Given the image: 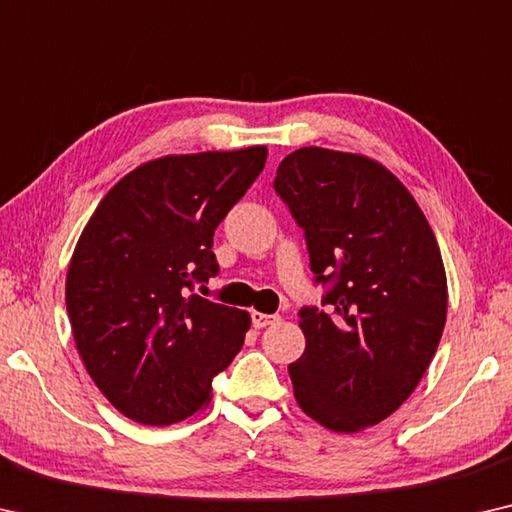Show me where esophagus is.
<instances>
[{"mask_svg": "<svg viewBox=\"0 0 512 512\" xmlns=\"http://www.w3.org/2000/svg\"><path fill=\"white\" fill-rule=\"evenodd\" d=\"M279 320V316H274V313H258L254 311L251 313V322H254L256 329H263V327H270L274 322Z\"/></svg>", "mask_w": 512, "mask_h": 512, "instance_id": "1", "label": "esophagus"}]
</instances>
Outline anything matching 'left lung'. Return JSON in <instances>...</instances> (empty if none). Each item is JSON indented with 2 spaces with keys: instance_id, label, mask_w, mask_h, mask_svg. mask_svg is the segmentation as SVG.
<instances>
[{
  "instance_id": "8db88e82",
  "label": "left lung",
  "mask_w": 512,
  "mask_h": 512,
  "mask_svg": "<svg viewBox=\"0 0 512 512\" xmlns=\"http://www.w3.org/2000/svg\"><path fill=\"white\" fill-rule=\"evenodd\" d=\"M274 190L327 286L304 306V355L288 366L297 405L334 432L375 426L412 396L446 322V272L426 215L371 157L306 146Z\"/></svg>"
}]
</instances>
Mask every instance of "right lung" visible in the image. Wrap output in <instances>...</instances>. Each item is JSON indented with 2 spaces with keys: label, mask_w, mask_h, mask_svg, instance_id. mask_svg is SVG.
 Listing matches in <instances>:
<instances>
[{
  "label": "right lung",
  "mask_w": 512,
  "mask_h": 512,
  "mask_svg": "<svg viewBox=\"0 0 512 512\" xmlns=\"http://www.w3.org/2000/svg\"><path fill=\"white\" fill-rule=\"evenodd\" d=\"M265 160L251 146L146 162L84 226L66 277L70 327L91 380L128 419L196 414L245 343L249 313L194 290L219 272L212 235Z\"/></svg>",
  "instance_id": "add662e5"
}]
</instances>
